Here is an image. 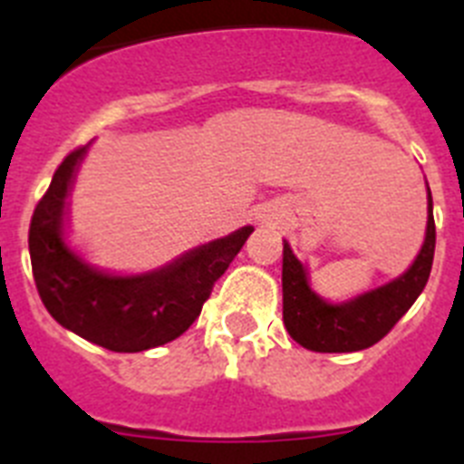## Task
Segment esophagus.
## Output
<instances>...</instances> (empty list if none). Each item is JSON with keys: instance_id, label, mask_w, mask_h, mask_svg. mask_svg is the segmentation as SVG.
I'll return each instance as SVG.
<instances>
[{"instance_id": "esophagus-1", "label": "esophagus", "mask_w": 464, "mask_h": 464, "mask_svg": "<svg viewBox=\"0 0 464 464\" xmlns=\"http://www.w3.org/2000/svg\"><path fill=\"white\" fill-rule=\"evenodd\" d=\"M260 223H262V225H267V223H269V216H267V213H262V216H260Z\"/></svg>"}]
</instances>
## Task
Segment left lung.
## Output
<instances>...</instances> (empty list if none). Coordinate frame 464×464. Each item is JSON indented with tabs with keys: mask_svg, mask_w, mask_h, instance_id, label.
<instances>
[{
	"mask_svg": "<svg viewBox=\"0 0 464 464\" xmlns=\"http://www.w3.org/2000/svg\"><path fill=\"white\" fill-rule=\"evenodd\" d=\"M432 257L434 213L430 188L425 239L407 272L343 302H330L315 293L306 265L283 239V325L299 346L315 353H353L374 346L423 293Z\"/></svg>",
	"mask_w": 464,
	"mask_h": 464,
	"instance_id": "obj_1",
	"label": "left lung"
}]
</instances>
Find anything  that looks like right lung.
Wrapping results in <instances>:
<instances>
[{
  "label": "right lung",
  "instance_id": "add662e5",
  "mask_svg": "<svg viewBox=\"0 0 464 464\" xmlns=\"http://www.w3.org/2000/svg\"><path fill=\"white\" fill-rule=\"evenodd\" d=\"M85 155L88 146L64 158L32 216L30 257L41 302L64 330L116 353L174 342L195 323L253 227L195 246L149 272L97 267L69 244L72 192Z\"/></svg>",
  "mask_w": 464,
  "mask_h": 464
}]
</instances>
